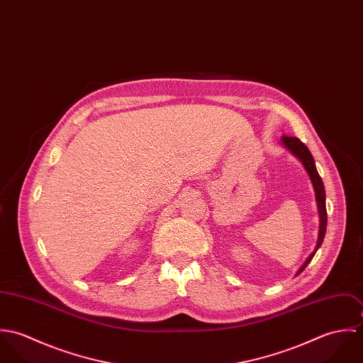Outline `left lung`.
<instances>
[{"label":"left lung","instance_id":"1","mask_svg":"<svg viewBox=\"0 0 363 363\" xmlns=\"http://www.w3.org/2000/svg\"><path fill=\"white\" fill-rule=\"evenodd\" d=\"M282 144L296 156L302 164L305 166L306 172L309 173L311 176V183H313V187H314V191H315V200H317V208H318V215H320V232H318V242H317V246L314 249V252L309 256V259L305 261V264L301 267V269L298 271V274H301L306 265L311 262L313 256L315 255L317 249L321 246L323 240H324V236H325V229H327V209H325V190H324V184H323V180L315 169V164H314V159L311 156L309 148L296 137H291V135H284L282 137Z\"/></svg>","mask_w":363,"mask_h":363}]
</instances>
